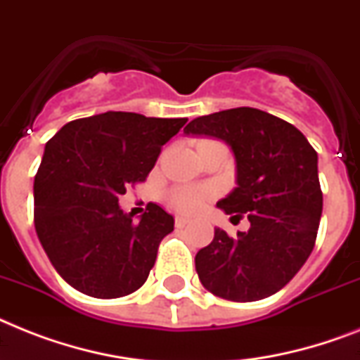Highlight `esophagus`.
<instances>
[{
  "label": "esophagus",
  "mask_w": 360,
  "mask_h": 360,
  "mask_svg": "<svg viewBox=\"0 0 360 360\" xmlns=\"http://www.w3.org/2000/svg\"><path fill=\"white\" fill-rule=\"evenodd\" d=\"M190 224V218H185V216H175V227L177 229H183Z\"/></svg>",
  "instance_id": "obj_1"
}]
</instances>
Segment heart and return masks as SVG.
<instances>
[{
	"label": "heart",
	"mask_w": 360,
	"mask_h": 360,
	"mask_svg": "<svg viewBox=\"0 0 360 360\" xmlns=\"http://www.w3.org/2000/svg\"><path fill=\"white\" fill-rule=\"evenodd\" d=\"M214 195V190L203 185H179L168 190L166 201L177 212L192 214L209 203Z\"/></svg>",
	"instance_id": "obj_1"
}]
</instances>
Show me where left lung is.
<instances>
[{"label": "left lung", "instance_id": "1", "mask_svg": "<svg viewBox=\"0 0 360 360\" xmlns=\"http://www.w3.org/2000/svg\"><path fill=\"white\" fill-rule=\"evenodd\" d=\"M186 134L226 140L235 153L236 188L218 201L246 233L214 229L198 251L201 285L231 302H257L281 290L311 255L322 216L318 155L294 125L264 110L238 107L194 118Z\"/></svg>", "mask_w": 360, "mask_h": 360}]
</instances>
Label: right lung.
<instances>
[{"label": "right lung", "mask_w": 360, "mask_h": 360, "mask_svg": "<svg viewBox=\"0 0 360 360\" xmlns=\"http://www.w3.org/2000/svg\"><path fill=\"white\" fill-rule=\"evenodd\" d=\"M186 118L103 112L70 122L48 140L34 175V229L64 281L99 300L144 285L174 216L148 203L140 221L120 209L144 183Z\"/></svg>", "instance_id": "add662e5"}]
</instances>
